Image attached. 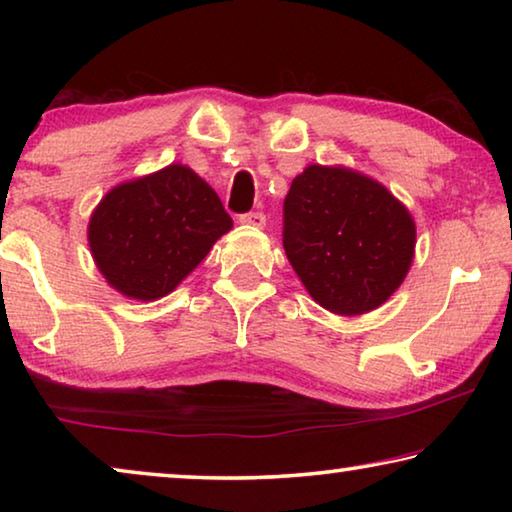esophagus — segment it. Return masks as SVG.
I'll return each instance as SVG.
<instances>
[{
  "instance_id": "esophagus-1",
  "label": "esophagus",
  "mask_w": 512,
  "mask_h": 512,
  "mask_svg": "<svg viewBox=\"0 0 512 512\" xmlns=\"http://www.w3.org/2000/svg\"><path fill=\"white\" fill-rule=\"evenodd\" d=\"M239 221L244 225H253V228H264L266 216L264 212H248V214H241Z\"/></svg>"
}]
</instances>
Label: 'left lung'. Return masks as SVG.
<instances>
[{
    "mask_svg": "<svg viewBox=\"0 0 512 512\" xmlns=\"http://www.w3.org/2000/svg\"><path fill=\"white\" fill-rule=\"evenodd\" d=\"M282 244L320 307L359 316L384 305L404 282L415 253V223L377 180L309 164L284 198Z\"/></svg>",
    "mask_w": 512,
    "mask_h": 512,
    "instance_id": "1",
    "label": "left lung"
}]
</instances>
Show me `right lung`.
<instances>
[{"label":"right lung","mask_w":512,"mask_h":512,"mask_svg":"<svg viewBox=\"0 0 512 512\" xmlns=\"http://www.w3.org/2000/svg\"><path fill=\"white\" fill-rule=\"evenodd\" d=\"M232 228L221 198L185 164L112 187L90 216L94 264L121 296L151 302L178 287Z\"/></svg>","instance_id":"right-lung-1"}]
</instances>
